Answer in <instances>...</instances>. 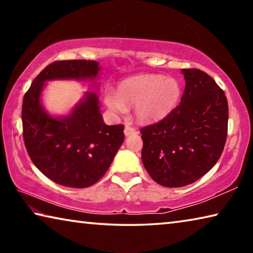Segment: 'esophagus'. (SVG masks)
<instances>
[{"instance_id":"obj_1","label":"esophagus","mask_w":253,"mask_h":253,"mask_svg":"<svg viewBox=\"0 0 253 253\" xmlns=\"http://www.w3.org/2000/svg\"><path fill=\"white\" fill-rule=\"evenodd\" d=\"M124 132H125L126 136H129V135H132V134H137V129L132 126L127 125L125 127V130H124Z\"/></svg>"}]
</instances>
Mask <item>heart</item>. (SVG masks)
Returning <instances> with one entry per match:
<instances>
[{"label":"heart","instance_id":"heart-1","mask_svg":"<svg viewBox=\"0 0 253 253\" xmlns=\"http://www.w3.org/2000/svg\"><path fill=\"white\" fill-rule=\"evenodd\" d=\"M181 93V84L176 79L144 75L124 81L117 93L106 92L105 102L111 110L119 114H125L128 106H135L138 121L154 123L172 113Z\"/></svg>","mask_w":253,"mask_h":253}]
</instances>
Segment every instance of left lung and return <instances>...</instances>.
<instances>
[{
  "label": "left lung",
  "mask_w": 253,
  "mask_h": 253,
  "mask_svg": "<svg viewBox=\"0 0 253 253\" xmlns=\"http://www.w3.org/2000/svg\"><path fill=\"white\" fill-rule=\"evenodd\" d=\"M181 104L162 121L140 128L142 161L156 183L182 187L207 174L219 161L228 135L225 93L200 69H182Z\"/></svg>",
  "instance_id": "left-lung-1"
}]
</instances>
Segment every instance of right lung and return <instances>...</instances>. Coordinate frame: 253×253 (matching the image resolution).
I'll list each match as a JSON object with an SVG mask.
<instances>
[{"mask_svg": "<svg viewBox=\"0 0 253 253\" xmlns=\"http://www.w3.org/2000/svg\"><path fill=\"white\" fill-rule=\"evenodd\" d=\"M98 71L93 60L54 61L36 77L23 97L25 148L33 164L60 185L84 188L99 181L124 142V125H106L93 92L70 116L50 117L40 105L42 88L46 80L92 78Z\"/></svg>", "mask_w": 253, "mask_h": 253, "instance_id": "add662e5", "label": "right lung"}]
</instances>
